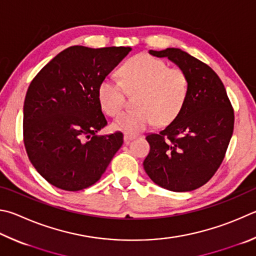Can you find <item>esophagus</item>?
Returning a JSON list of instances; mask_svg holds the SVG:
<instances>
[{
    "instance_id": "34e87169",
    "label": "esophagus",
    "mask_w": 256,
    "mask_h": 256,
    "mask_svg": "<svg viewBox=\"0 0 256 256\" xmlns=\"http://www.w3.org/2000/svg\"><path fill=\"white\" fill-rule=\"evenodd\" d=\"M136 138V134H130V133H125L124 134V141L126 142V143L134 140V138Z\"/></svg>"
}]
</instances>
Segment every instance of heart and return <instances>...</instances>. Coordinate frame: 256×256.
<instances>
[{"label":"heart","instance_id":"1","mask_svg":"<svg viewBox=\"0 0 256 256\" xmlns=\"http://www.w3.org/2000/svg\"><path fill=\"white\" fill-rule=\"evenodd\" d=\"M120 82L104 78L97 88V98L106 113L118 118L126 106L128 94H133L134 108L114 123L125 133H138L154 123L170 124L180 114L188 98L189 80L182 69L168 67L153 56L138 54L120 67Z\"/></svg>","mask_w":256,"mask_h":256}]
</instances>
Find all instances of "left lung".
I'll return each instance as SVG.
<instances>
[{
	"instance_id": "1",
	"label": "left lung",
	"mask_w": 256,
	"mask_h": 256,
	"mask_svg": "<svg viewBox=\"0 0 256 256\" xmlns=\"http://www.w3.org/2000/svg\"><path fill=\"white\" fill-rule=\"evenodd\" d=\"M168 57L187 74L189 94L182 110L164 130L146 136L150 152L144 170L160 187L192 192L216 174L234 130V108L212 69L184 51L150 50Z\"/></svg>"
}]
</instances>
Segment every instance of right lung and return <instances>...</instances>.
Returning <instances> with one entry per match:
<instances>
[{"instance_id": "add662e5", "label": "right lung", "mask_w": 256, "mask_h": 256, "mask_svg": "<svg viewBox=\"0 0 256 256\" xmlns=\"http://www.w3.org/2000/svg\"><path fill=\"white\" fill-rule=\"evenodd\" d=\"M130 51L72 46L32 80L23 106V142L31 164L54 187H90L122 146L120 132L96 134L108 125L97 88Z\"/></svg>"}]
</instances>
